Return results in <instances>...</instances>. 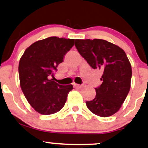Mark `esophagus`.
<instances>
[{
    "label": "esophagus",
    "mask_w": 148,
    "mask_h": 148,
    "mask_svg": "<svg viewBox=\"0 0 148 148\" xmlns=\"http://www.w3.org/2000/svg\"><path fill=\"white\" fill-rule=\"evenodd\" d=\"M74 87L75 88H82V86L81 85H79V84H73Z\"/></svg>",
    "instance_id": "obj_1"
}]
</instances>
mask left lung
I'll use <instances>...</instances> for the list:
<instances>
[{"instance_id": "8db88e82", "label": "left lung", "mask_w": 148, "mask_h": 148, "mask_svg": "<svg viewBox=\"0 0 148 148\" xmlns=\"http://www.w3.org/2000/svg\"><path fill=\"white\" fill-rule=\"evenodd\" d=\"M78 51L93 69L102 71V84L95 88L96 97L86 101L92 113L106 118L121 108L131 87L132 65L118 46L104 40H76Z\"/></svg>"}]
</instances>
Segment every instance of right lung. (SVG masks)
I'll return each instance as SVG.
<instances>
[{
    "label": "right lung",
    "mask_w": 148,
    "mask_h": 148,
    "mask_svg": "<svg viewBox=\"0 0 148 148\" xmlns=\"http://www.w3.org/2000/svg\"><path fill=\"white\" fill-rule=\"evenodd\" d=\"M74 45L73 39L50 37L34 42L20 58V86L37 113L51 115L63 108L73 86H60L50 77Z\"/></svg>",
    "instance_id": "obj_1"
}]
</instances>
